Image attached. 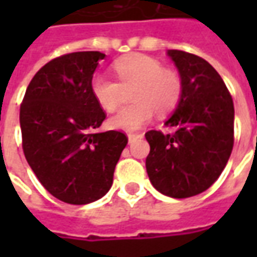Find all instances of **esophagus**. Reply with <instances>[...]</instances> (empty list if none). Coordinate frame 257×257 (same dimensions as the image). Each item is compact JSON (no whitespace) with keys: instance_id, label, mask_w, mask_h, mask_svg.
Wrapping results in <instances>:
<instances>
[{"instance_id":"obj_1","label":"esophagus","mask_w":257,"mask_h":257,"mask_svg":"<svg viewBox=\"0 0 257 257\" xmlns=\"http://www.w3.org/2000/svg\"><path fill=\"white\" fill-rule=\"evenodd\" d=\"M140 138V135H136V134H128V142L129 143H132L135 139H138Z\"/></svg>"}]
</instances>
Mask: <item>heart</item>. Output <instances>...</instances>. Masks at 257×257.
Returning a JSON list of instances; mask_svg holds the SVG:
<instances>
[{
	"instance_id": "1",
	"label": "heart",
	"mask_w": 257,
	"mask_h": 257,
	"mask_svg": "<svg viewBox=\"0 0 257 257\" xmlns=\"http://www.w3.org/2000/svg\"><path fill=\"white\" fill-rule=\"evenodd\" d=\"M115 79L96 74L90 81V90L99 106L107 112L117 110L122 100L123 90L134 88L131 106L108 119L110 128L135 132L151 121L154 112L165 115L176 108L182 97L183 84L176 71L164 68L157 59L134 53L114 62Z\"/></svg>"
}]
</instances>
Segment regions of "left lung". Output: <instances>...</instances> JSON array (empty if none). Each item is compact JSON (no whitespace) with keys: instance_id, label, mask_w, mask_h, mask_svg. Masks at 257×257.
<instances>
[{"instance_id":"obj_1","label":"left lung","mask_w":257,"mask_h":257,"mask_svg":"<svg viewBox=\"0 0 257 257\" xmlns=\"http://www.w3.org/2000/svg\"><path fill=\"white\" fill-rule=\"evenodd\" d=\"M183 84L182 97L164 135L149 131L146 169L151 184L172 198L208 190L220 176L234 145V104L223 79L205 59L169 49Z\"/></svg>"}]
</instances>
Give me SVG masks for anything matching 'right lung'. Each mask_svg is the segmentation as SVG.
Segmentation results:
<instances>
[{"mask_svg":"<svg viewBox=\"0 0 257 257\" xmlns=\"http://www.w3.org/2000/svg\"><path fill=\"white\" fill-rule=\"evenodd\" d=\"M96 51L63 55L33 77L20 106L23 151L45 189L63 202L90 204L106 195L128 138L95 134L106 114L90 90Z\"/></svg>","mask_w":257,"mask_h":257,"instance_id":"right-lung-1","label":"right lung"}]
</instances>
